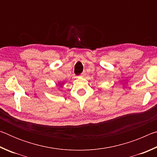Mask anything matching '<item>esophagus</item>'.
<instances>
[{"label":"esophagus","mask_w":157,"mask_h":157,"mask_svg":"<svg viewBox=\"0 0 157 157\" xmlns=\"http://www.w3.org/2000/svg\"><path fill=\"white\" fill-rule=\"evenodd\" d=\"M85 75H86V72H85V71H84V72L82 73V75H81V77H82V78H83V77H84V76Z\"/></svg>","instance_id":"1"}]
</instances>
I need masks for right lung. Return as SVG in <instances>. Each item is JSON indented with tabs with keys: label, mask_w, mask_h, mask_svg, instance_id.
<instances>
[{
	"label": "right lung",
	"mask_w": 157,
	"mask_h": 157,
	"mask_svg": "<svg viewBox=\"0 0 157 157\" xmlns=\"http://www.w3.org/2000/svg\"><path fill=\"white\" fill-rule=\"evenodd\" d=\"M63 84H64V83H63V82H62V83H61V82H58V84H59V87H62V86H63Z\"/></svg>",
	"instance_id": "1"
}]
</instances>
